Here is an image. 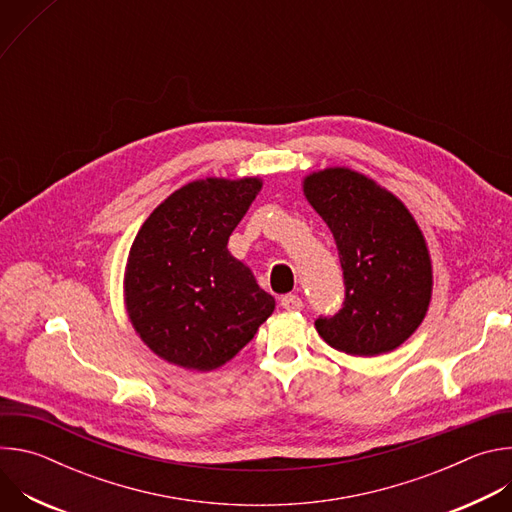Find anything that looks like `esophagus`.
I'll list each match as a JSON object with an SVG mask.
<instances>
[{"label":"esophagus","instance_id":"1","mask_svg":"<svg viewBox=\"0 0 512 512\" xmlns=\"http://www.w3.org/2000/svg\"><path fill=\"white\" fill-rule=\"evenodd\" d=\"M281 306H283L285 310H289V312H296V310H302L304 302H302V298H300V296L287 294V296H283V298H281Z\"/></svg>","mask_w":512,"mask_h":512}]
</instances>
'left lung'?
<instances>
[{
    "instance_id": "obj_1",
    "label": "left lung",
    "mask_w": 512,
    "mask_h": 512,
    "mask_svg": "<svg viewBox=\"0 0 512 512\" xmlns=\"http://www.w3.org/2000/svg\"><path fill=\"white\" fill-rule=\"evenodd\" d=\"M302 190L334 235L346 285L344 308L318 318V334L352 356L399 348L423 322L433 291L431 255L413 214L346 166L310 172Z\"/></svg>"
}]
</instances>
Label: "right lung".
Wrapping results in <instances>:
<instances>
[{
	"instance_id": "right-lung-1",
	"label": "right lung",
	"mask_w": 512,
	"mask_h": 512,
	"mask_svg": "<svg viewBox=\"0 0 512 512\" xmlns=\"http://www.w3.org/2000/svg\"><path fill=\"white\" fill-rule=\"evenodd\" d=\"M261 188L259 176L188 182L137 231L123 302L135 334L162 360L186 371H214L273 314V296L227 249Z\"/></svg>"
}]
</instances>
